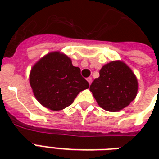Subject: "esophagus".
<instances>
[{"mask_svg":"<svg viewBox=\"0 0 159 159\" xmlns=\"http://www.w3.org/2000/svg\"><path fill=\"white\" fill-rule=\"evenodd\" d=\"M87 82H88V83H89V84L91 85V83H92V77H87Z\"/></svg>","mask_w":159,"mask_h":159,"instance_id":"1","label":"esophagus"}]
</instances>
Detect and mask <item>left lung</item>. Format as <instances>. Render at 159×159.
I'll return each mask as SVG.
<instances>
[{"instance_id":"1","label":"left lung","mask_w":159,"mask_h":159,"mask_svg":"<svg viewBox=\"0 0 159 159\" xmlns=\"http://www.w3.org/2000/svg\"><path fill=\"white\" fill-rule=\"evenodd\" d=\"M138 80L130 67L121 60L105 64L90 91L100 107L117 112L128 106L138 93Z\"/></svg>"}]
</instances>
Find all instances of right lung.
<instances>
[{
  "label": "right lung",
  "instance_id": "add662e5",
  "mask_svg": "<svg viewBox=\"0 0 159 159\" xmlns=\"http://www.w3.org/2000/svg\"><path fill=\"white\" fill-rule=\"evenodd\" d=\"M30 84L39 103L51 111H62L72 104L78 93L89 87L67 55L53 51L39 58L31 67Z\"/></svg>",
  "mask_w": 159,
  "mask_h": 159
}]
</instances>
